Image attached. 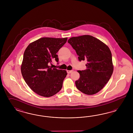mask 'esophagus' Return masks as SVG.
I'll return each instance as SVG.
<instances>
[{
	"instance_id": "34e87169",
	"label": "esophagus",
	"mask_w": 133,
	"mask_h": 133,
	"mask_svg": "<svg viewBox=\"0 0 133 133\" xmlns=\"http://www.w3.org/2000/svg\"><path fill=\"white\" fill-rule=\"evenodd\" d=\"M67 72L68 74H70V73H71V72H73V70H67Z\"/></svg>"
}]
</instances>
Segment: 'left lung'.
I'll list each match as a JSON object with an SVG mask.
<instances>
[{
	"label": "left lung",
	"mask_w": 133,
	"mask_h": 133,
	"mask_svg": "<svg viewBox=\"0 0 133 133\" xmlns=\"http://www.w3.org/2000/svg\"><path fill=\"white\" fill-rule=\"evenodd\" d=\"M68 42L76 50L79 61H86V69L77 71L79 78L77 88L92 95L100 91L108 82L114 70L112 54L107 45L90 35L72 37Z\"/></svg>",
	"instance_id": "obj_1"
}]
</instances>
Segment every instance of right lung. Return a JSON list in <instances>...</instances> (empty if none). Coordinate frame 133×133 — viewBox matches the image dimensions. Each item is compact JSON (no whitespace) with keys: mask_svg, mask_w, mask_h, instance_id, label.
I'll list each match as a JSON object with an SVG mask.
<instances>
[{"mask_svg":"<svg viewBox=\"0 0 133 133\" xmlns=\"http://www.w3.org/2000/svg\"><path fill=\"white\" fill-rule=\"evenodd\" d=\"M67 37H42L29 45L25 50L21 72L27 84L37 95L50 97L61 90L67 73L66 70L52 68V59L58 61L56 53Z\"/></svg>","mask_w":133,"mask_h":133,"instance_id":"1","label":"right lung"}]
</instances>
